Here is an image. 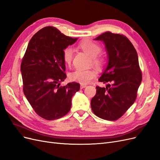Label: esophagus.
I'll return each mask as SVG.
<instances>
[{
  "mask_svg": "<svg viewBox=\"0 0 160 160\" xmlns=\"http://www.w3.org/2000/svg\"><path fill=\"white\" fill-rule=\"evenodd\" d=\"M80 87H81V89H83V88H86L87 85H84V84H81Z\"/></svg>",
  "mask_w": 160,
  "mask_h": 160,
  "instance_id": "34e87169",
  "label": "esophagus"
}]
</instances>
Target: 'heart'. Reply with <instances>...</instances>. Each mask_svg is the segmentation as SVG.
Segmentation results:
<instances>
[{"label": "heart", "instance_id": "1", "mask_svg": "<svg viewBox=\"0 0 160 160\" xmlns=\"http://www.w3.org/2000/svg\"><path fill=\"white\" fill-rule=\"evenodd\" d=\"M81 49L92 58V62L95 66L101 65L102 61L98 57L101 52V47L98 43L91 40L86 39L82 41L78 45ZM73 57V50L71 47H67L62 52V58L67 65H70ZM96 76V72L92 69H77L71 72L69 77L74 81L79 82L81 84L88 83Z\"/></svg>", "mask_w": 160, "mask_h": 160}]
</instances>
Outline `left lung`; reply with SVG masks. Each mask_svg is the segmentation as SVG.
Listing matches in <instances>:
<instances>
[{
    "mask_svg": "<svg viewBox=\"0 0 160 160\" xmlns=\"http://www.w3.org/2000/svg\"><path fill=\"white\" fill-rule=\"evenodd\" d=\"M94 39L104 43L108 59L99 81L111 85L96 87L91 107L98 117L114 121L122 117L136 99L142 79L138 53L128 38L119 34L106 32Z\"/></svg>",
    "mask_w": 160,
    "mask_h": 160,
    "instance_id": "obj_1",
    "label": "left lung"
}]
</instances>
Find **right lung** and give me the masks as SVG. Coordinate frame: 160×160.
Listing matches in <instances>:
<instances>
[{
  "instance_id": "right-lung-1",
  "label": "right lung",
  "mask_w": 160,
  "mask_h": 160,
  "mask_svg": "<svg viewBox=\"0 0 160 160\" xmlns=\"http://www.w3.org/2000/svg\"><path fill=\"white\" fill-rule=\"evenodd\" d=\"M77 40L55 27H46L28 44L21 66L24 94L35 112L47 120L68 113L72 96L80 89L75 82L60 86L67 78L62 52Z\"/></svg>"
}]
</instances>
